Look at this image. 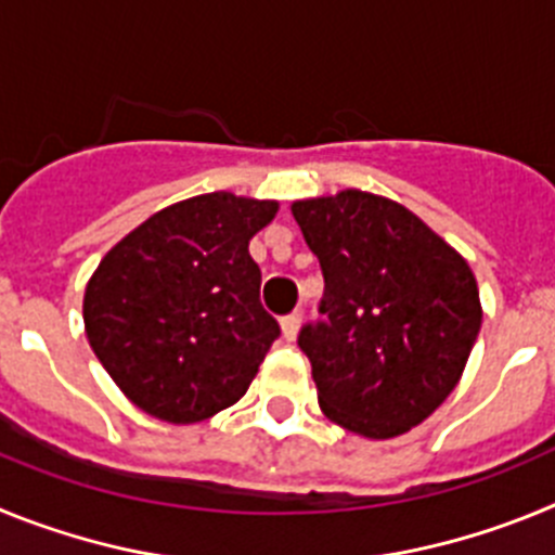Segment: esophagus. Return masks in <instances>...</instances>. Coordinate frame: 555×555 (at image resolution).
<instances>
[{
    "label": "esophagus",
    "mask_w": 555,
    "mask_h": 555,
    "mask_svg": "<svg viewBox=\"0 0 555 555\" xmlns=\"http://www.w3.org/2000/svg\"><path fill=\"white\" fill-rule=\"evenodd\" d=\"M300 322H302V313L300 311H294V313H288V317H283L281 327H283V338H286V341H294V338H297V331H300Z\"/></svg>",
    "instance_id": "esophagus-1"
}]
</instances>
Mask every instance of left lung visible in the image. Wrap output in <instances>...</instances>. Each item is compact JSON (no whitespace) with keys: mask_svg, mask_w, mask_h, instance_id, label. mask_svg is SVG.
<instances>
[{"mask_svg":"<svg viewBox=\"0 0 555 555\" xmlns=\"http://www.w3.org/2000/svg\"><path fill=\"white\" fill-rule=\"evenodd\" d=\"M325 292L297 345L327 420L391 439L444 403L480 331L473 269L409 208L347 189L292 205Z\"/></svg>","mask_w":555,"mask_h":555,"instance_id":"8db88e82","label":"left lung"}]
</instances>
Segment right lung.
I'll list each match as a JSON object with an SVG mask.
<instances>
[{
    "instance_id": "right-lung-1",
    "label": "right lung",
    "mask_w": 555,
    "mask_h": 555,
    "mask_svg": "<svg viewBox=\"0 0 555 555\" xmlns=\"http://www.w3.org/2000/svg\"><path fill=\"white\" fill-rule=\"evenodd\" d=\"M278 203L228 191L169 205L88 281L82 320L107 375L146 414L185 425L233 405L281 325L261 306L249 238Z\"/></svg>"
}]
</instances>
